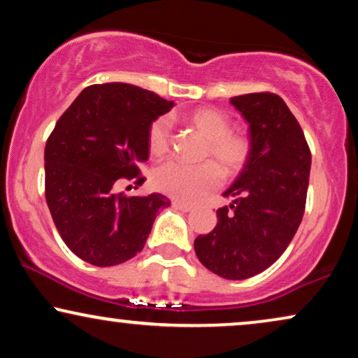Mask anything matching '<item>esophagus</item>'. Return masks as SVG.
I'll return each mask as SVG.
<instances>
[{
    "instance_id": "obj_1",
    "label": "esophagus",
    "mask_w": 358,
    "mask_h": 358,
    "mask_svg": "<svg viewBox=\"0 0 358 358\" xmlns=\"http://www.w3.org/2000/svg\"><path fill=\"white\" fill-rule=\"evenodd\" d=\"M171 205H173L175 208H178V210H182V211H192L193 210L192 205H188V203H183L180 200H173V201H171Z\"/></svg>"
}]
</instances>
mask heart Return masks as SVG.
I'll list each match as a JSON object with an SVG mask.
<instances>
[{
  "instance_id": "obj_1",
  "label": "heart",
  "mask_w": 358,
  "mask_h": 358,
  "mask_svg": "<svg viewBox=\"0 0 358 358\" xmlns=\"http://www.w3.org/2000/svg\"><path fill=\"white\" fill-rule=\"evenodd\" d=\"M187 122L206 140L203 152L206 164L189 166L169 162L153 171L152 185L157 192L176 200L196 201L220 188L218 168L228 178L241 173L251 158L252 142L248 134L233 130L231 117L216 107L193 108L187 114ZM147 145L153 158H164L171 152L173 132L166 117H158L148 127Z\"/></svg>"
}]
</instances>
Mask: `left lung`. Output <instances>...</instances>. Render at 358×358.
<instances>
[{"mask_svg": "<svg viewBox=\"0 0 358 358\" xmlns=\"http://www.w3.org/2000/svg\"><path fill=\"white\" fill-rule=\"evenodd\" d=\"M250 124L252 152L216 211L218 223L194 239L201 264L224 279H248L279 259L306 211L310 148L299 122L278 94L233 97Z\"/></svg>", "mask_w": 358, "mask_h": 358, "instance_id": "left-lung-1", "label": "left lung"}]
</instances>
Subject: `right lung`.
<instances>
[{
	"instance_id": "add662e5",
	"label": "right lung",
	"mask_w": 358,
	"mask_h": 358,
	"mask_svg": "<svg viewBox=\"0 0 358 358\" xmlns=\"http://www.w3.org/2000/svg\"><path fill=\"white\" fill-rule=\"evenodd\" d=\"M173 107L130 84L85 87L59 117L44 150V193L59 234L76 256L99 268L132 259L145 246L160 193L125 196L120 185L145 182L148 127Z\"/></svg>"
}]
</instances>
